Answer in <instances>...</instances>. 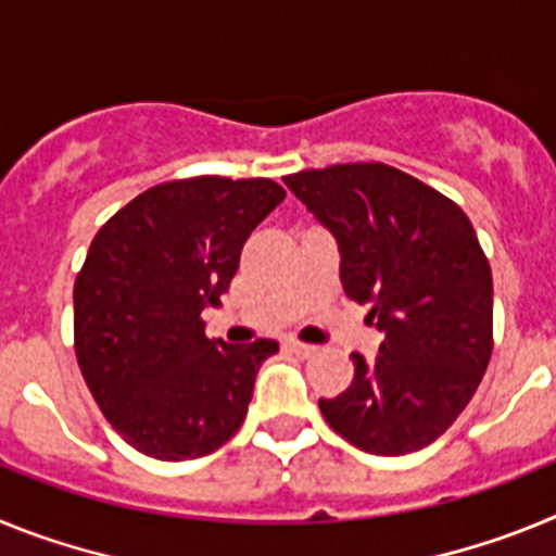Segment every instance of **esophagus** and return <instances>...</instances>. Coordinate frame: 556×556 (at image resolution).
<instances>
[{
  "instance_id": "1",
  "label": "esophagus",
  "mask_w": 556,
  "mask_h": 556,
  "mask_svg": "<svg viewBox=\"0 0 556 556\" xmlns=\"http://www.w3.org/2000/svg\"><path fill=\"white\" fill-rule=\"evenodd\" d=\"M287 348L294 356H312L314 353V345H306V342H287Z\"/></svg>"
}]
</instances>
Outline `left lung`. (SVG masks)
<instances>
[{
	"mask_svg": "<svg viewBox=\"0 0 556 556\" xmlns=\"http://www.w3.org/2000/svg\"><path fill=\"white\" fill-rule=\"evenodd\" d=\"M339 244L351 301L384 331L378 356L351 353L353 381L320 397L326 424L367 454L431 445L470 404L493 356V273L465 211L395 166L337 164L287 175Z\"/></svg>",
	"mask_w": 556,
	"mask_h": 556,
	"instance_id": "8db88e82",
	"label": "left lung"
}]
</instances>
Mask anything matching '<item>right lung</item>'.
Masks as SVG:
<instances>
[{"instance_id":"obj_1","label":"right lung","mask_w":556,"mask_h":556,"mask_svg":"<svg viewBox=\"0 0 556 556\" xmlns=\"http://www.w3.org/2000/svg\"><path fill=\"white\" fill-rule=\"evenodd\" d=\"M287 198L269 178L166 180L97 230L75 281V353L122 440L152 459L217 451L239 431L255 372L278 351L211 342L217 306L248 236Z\"/></svg>"}]
</instances>
